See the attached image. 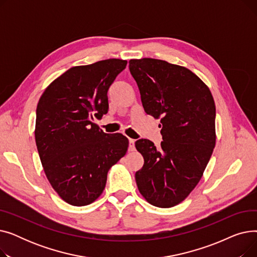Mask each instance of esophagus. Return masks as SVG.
Wrapping results in <instances>:
<instances>
[{
    "label": "esophagus",
    "instance_id": "1",
    "mask_svg": "<svg viewBox=\"0 0 257 257\" xmlns=\"http://www.w3.org/2000/svg\"><path fill=\"white\" fill-rule=\"evenodd\" d=\"M136 142H134V140H131L129 139V146H128V150L130 152L132 151H136V144H134Z\"/></svg>",
    "mask_w": 257,
    "mask_h": 257
}]
</instances>
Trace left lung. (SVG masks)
Listing matches in <instances>:
<instances>
[{
	"instance_id": "left-lung-1",
	"label": "left lung",
	"mask_w": 257,
	"mask_h": 257,
	"mask_svg": "<svg viewBox=\"0 0 257 257\" xmlns=\"http://www.w3.org/2000/svg\"><path fill=\"white\" fill-rule=\"evenodd\" d=\"M147 114L160 117L163 142H136L144 157L136 173L140 193L157 207L180 203L200 181L215 145V105L209 88L184 66L153 58L131 59Z\"/></svg>"
}]
</instances>
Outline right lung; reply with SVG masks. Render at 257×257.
<instances>
[{
    "instance_id": "obj_1",
    "label": "right lung",
    "mask_w": 257,
    "mask_h": 257,
    "mask_svg": "<svg viewBox=\"0 0 257 257\" xmlns=\"http://www.w3.org/2000/svg\"><path fill=\"white\" fill-rule=\"evenodd\" d=\"M126 60L71 67L46 88L36 108L35 142L52 187L66 203L88 205L103 193L107 173L128 149L120 133L96 124L108 111L107 91Z\"/></svg>"
}]
</instances>
